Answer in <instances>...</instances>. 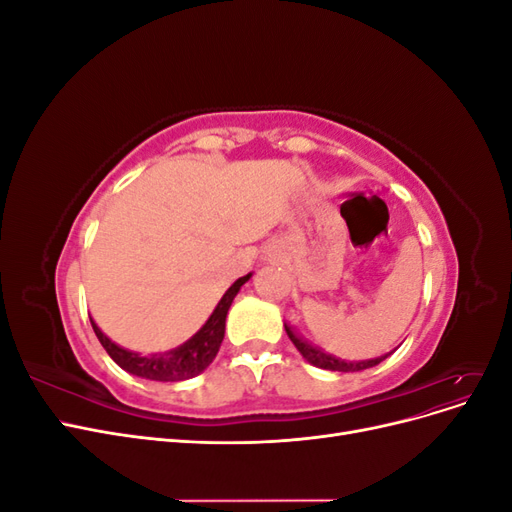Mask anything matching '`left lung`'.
Returning a JSON list of instances; mask_svg holds the SVG:
<instances>
[{"instance_id": "1", "label": "left lung", "mask_w": 512, "mask_h": 512, "mask_svg": "<svg viewBox=\"0 0 512 512\" xmlns=\"http://www.w3.org/2000/svg\"><path fill=\"white\" fill-rule=\"evenodd\" d=\"M284 327H286V324H284ZM286 333L290 337V342L297 346V350L303 354V359H307L309 363L316 365V367H322V369H331V371H361V369H367V367H374V365L382 363L386 356H389V354H386V356H380V359L359 361V363H346V361L335 359V356H331V354H324V352L312 348L309 344H305L303 339H299L288 327H286Z\"/></svg>"}]
</instances>
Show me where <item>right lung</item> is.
Masks as SVG:
<instances>
[{
	"label": "right lung",
	"instance_id": "right-lung-1",
	"mask_svg": "<svg viewBox=\"0 0 512 512\" xmlns=\"http://www.w3.org/2000/svg\"><path fill=\"white\" fill-rule=\"evenodd\" d=\"M250 280V275L239 277V280L232 284L222 301L215 307V312L207 320V324L200 329L190 342H185L181 348L170 350L166 354H153V356H141L130 350H123L117 344H113L98 327L96 322L91 320V327L96 331V337L100 339V344L108 352V356L121 367L130 371L134 376L149 378V380H160V382H177V380H188L198 376L200 371H205L209 363L215 359L218 354L222 339H224V329H226V314L230 309L232 299L237 297L239 288Z\"/></svg>",
	"mask_w": 512,
	"mask_h": 512
}]
</instances>
